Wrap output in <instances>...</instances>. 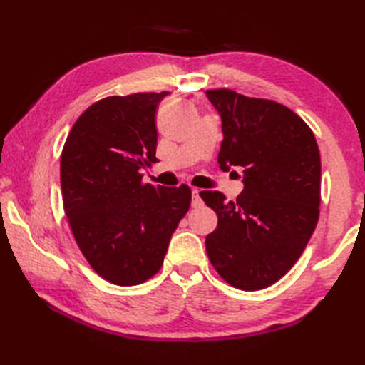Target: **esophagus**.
Listing matches in <instances>:
<instances>
[{
	"label": "esophagus",
	"mask_w": 365,
	"mask_h": 365,
	"mask_svg": "<svg viewBox=\"0 0 365 365\" xmlns=\"http://www.w3.org/2000/svg\"><path fill=\"white\" fill-rule=\"evenodd\" d=\"M191 196H192V200H191V205L192 207H200L202 205V199H200V190L195 188L191 191Z\"/></svg>",
	"instance_id": "esophagus-1"
}]
</instances>
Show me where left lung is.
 I'll use <instances>...</instances> for the list:
<instances>
[{"label": "left lung", "instance_id": "left-lung-1", "mask_svg": "<svg viewBox=\"0 0 365 365\" xmlns=\"http://www.w3.org/2000/svg\"><path fill=\"white\" fill-rule=\"evenodd\" d=\"M221 115L222 170L243 168V192L226 200L200 191L218 215L205 238L218 274L240 290H262L289 271L312 237L320 207L322 161L312 130L289 108L230 89L207 91Z\"/></svg>", "mask_w": 365, "mask_h": 365}]
</instances>
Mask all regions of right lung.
<instances>
[{
    "instance_id": "right-lung-1",
    "label": "right lung",
    "mask_w": 365,
    "mask_h": 365,
    "mask_svg": "<svg viewBox=\"0 0 365 365\" xmlns=\"http://www.w3.org/2000/svg\"><path fill=\"white\" fill-rule=\"evenodd\" d=\"M169 92L98 100L73 123L61 155L64 212L92 269L115 285L158 273L191 190L143 183L157 163V106Z\"/></svg>"
}]
</instances>
